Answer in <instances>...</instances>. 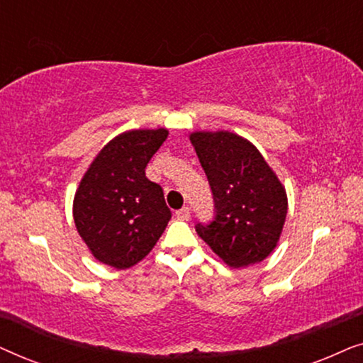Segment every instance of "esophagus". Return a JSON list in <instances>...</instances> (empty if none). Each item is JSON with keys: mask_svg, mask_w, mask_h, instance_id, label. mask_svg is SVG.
I'll list each match as a JSON object with an SVG mask.
<instances>
[{"mask_svg": "<svg viewBox=\"0 0 363 363\" xmlns=\"http://www.w3.org/2000/svg\"><path fill=\"white\" fill-rule=\"evenodd\" d=\"M175 216L178 218V220H182V221H188V220H190V208L183 206L182 210H178L175 213Z\"/></svg>", "mask_w": 363, "mask_h": 363, "instance_id": "1", "label": "esophagus"}]
</instances>
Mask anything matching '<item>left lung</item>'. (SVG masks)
<instances>
[{"label":"left lung","instance_id":"obj_1","mask_svg":"<svg viewBox=\"0 0 363 363\" xmlns=\"http://www.w3.org/2000/svg\"><path fill=\"white\" fill-rule=\"evenodd\" d=\"M190 140L208 177L215 218L196 233L228 266L266 259L287 215V195L276 173L250 140L236 133L193 132Z\"/></svg>","mask_w":363,"mask_h":363}]
</instances>
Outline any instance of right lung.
Masks as SVG:
<instances>
[{"label": "right lung", "instance_id": "right-lung-1", "mask_svg": "<svg viewBox=\"0 0 363 363\" xmlns=\"http://www.w3.org/2000/svg\"><path fill=\"white\" fill-rule=\"evenodd\" d=\"M167 128L128 130L94 158L74 196V223L92 256L127 269L142 261L172 218L163 190L145 167L167 140Z\"/></svg>", "mask_w": 363, "mask_h": 363}]
</instances>
